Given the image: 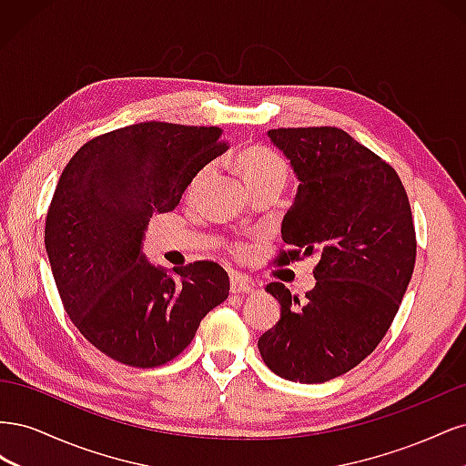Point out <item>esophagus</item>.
Segmentation results:
<instances>
[{
  "instance_id": "obj_1",
  "label": "esophagus",
  "mask_w": 466,
  "mask_h": 466,
  "mask_svg": "<svg viewBox=\"0 0 466 466\" xmlns=\"http://www.w3.org/2000/svg\"><path fill=\"white\" fill-rule=\"evenodd\" d=\"M252 291H255V286H252L248 279H245L243 276H237V274L231 276V293L247 295V293H252Z\"/></svg>"
}]
</instances>
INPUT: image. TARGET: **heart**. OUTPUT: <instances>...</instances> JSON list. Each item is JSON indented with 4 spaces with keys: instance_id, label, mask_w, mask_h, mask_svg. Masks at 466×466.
Returning a JSON list of instances; mask_svg holds the SVG:
<instances>
[{
    "instance_id": "b5f03b06",
    "label": "heart",
    "mask_w": 466,
    "mask_h": 466,
    "mask_svg": "<svg viewBox=\"0 0 466 466\" xmlns=\"http://www.w3.org/2000/svg\"><path fill=\"white\" fill-rule=\"evenodd\" d=\"M238 171H241L247 187L255 182L270 180V178H284L288 175L286 161L279 155L268 147H248L237 159Z\"/></svg>"
}]
</instances>
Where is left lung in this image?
I'll return each instance as SVG.
<instances>
[{"label": "left lung", "mask_w": 466, "mask_h": 466, "mask_svg": "<svg viewBox=\"0 0 466 466\" xmlns=\"http://www.w3.org/2000/svg\"><path fill=\"white\" fill-rule=\"evenodd\" d=\"M268 137L299 180L278 264L313 255L319 264L303 303L279 281L266 286L281 309L258 350L281 379L324 383L368 358L399 311L416 262L410 202L397 171L340 128Z\"/></svg>", "instance_id": "8db88e82"}]
</instances>
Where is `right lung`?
Masks as SVG:
<instances>
[{
	"label": "right lung",
	"instance_id": "1",
	"mask_svg": "<svg viewBox=\"0 0 466 466\" xmlns=\"http://www.w3.org/2000/svg\"><path fill=\"white\" fill-rule=\"evenodd\" d=\"M225 149L214 126L142 122L91 139L66 165L45 245L66 313L108 358L132 368L171 361L228 299L219 264L168 272L142 252L149 218L175 209Z\"/></svg>",
	"mask_w": 466,
	"mask_h": 466
}]
</instances>
